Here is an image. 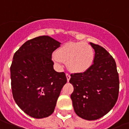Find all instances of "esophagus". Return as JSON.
Masks as SVG:
<instances>
[{
  "label": "esophagus",
  "instance_id": "esophagus-1",
  "mask_svg": "<svg viewBox=\"0 0 129 129\" xmlns=\"http://www.w3.org/2000/svg\"><path fill=\"white\" fill-rule=\"evenodd\" d=\"M66 78H67V80H68V82H69L70 81V75L69 74H66Z\"/></svg>",
  "mask_w": 129,
  "mask_h": 129
}]
</instances>
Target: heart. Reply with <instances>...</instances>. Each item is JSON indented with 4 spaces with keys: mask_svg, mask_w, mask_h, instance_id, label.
Instances as JSON below:
<instances>
[{
    "mask_svg": "<svg viewBox=\"0 0 129 129\" xmlns=\"http://www.w3.org/2000/svg\"><path fill=\"white\" fill-rule=\"evenodd\" d=\"M94 59V51L85 42H68L57 49L53 60L57 64L66 61L68 68L74 73L84 72L90 68Z\"/></svg>",
    "mask_w": 129,
    "mask_h": 129,
    "instance_id": "heart-1",
    "label": "heart"
}]
</instances>
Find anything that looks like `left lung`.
<instances>
[{
  "mask_svg": "<svg viewBox=\"0 0 129 129\" xmlns=\"http://www.w3.org/2000/svg\"><path fill=\"white\" fill-rule=\"evenodd\" d=\"M95 51L94 63L83 73L72 74L70 83L75 112L88 120L101 118L115 105L119 93V77L112 55L99 45L90 43Z\"/></svg>",
  "mask_w": 129,
  "mask_h": 129,
  "instance_id": "left-lung-1",
  "label": "left lung"
}]
</instances>
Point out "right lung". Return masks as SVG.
I'll use <instances>...</instances> for the list:
<instances>
[{
	"mask_svg": "<svg viewBox=\"0 0 129 129\" xmlns=\"http://www.w3.org/2000/svg\"><path fill=\"white\" fill-rule=\"evenodd\" d=\"M61 43L49 36L26 41L15 52L11 66V89L15 102L35 118L52 114L63 86L64 72L53 69L52 53Z\"/></svg>",
	"mask_w": 129,
	"mask_h": 129,
	"instance_id": "right-lung-1",
	"label": "right lung"
}]
</instances>
